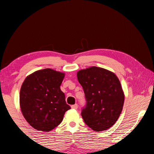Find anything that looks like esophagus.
<instances>
[{"label": "esophagus", "instance_id": "obj_1", "mask_svg": "<svg viewBox=\"0 0 154 154\" xmlns=\"http://www.w3.org/2000/svg\"><path fill=\"white\" fill-rule=\"evenodd\" d=\"M71 108L73 109H77L78 108V105H77V104H75V105H73L71 106Z\"/></svg>", "mask_w": 154, "mask_h": 154}]
</instances>
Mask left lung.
<instances>
[{
  "instance_id": "obj_1",
  "label": "left lung",
  "mask_w": 154,
  "mask_h": 154,
  "mask_svg": "<svg viewBox=\"0 0 154 154\" xmlns=\"http://www.w3.org/2000/svg\"><path fill=\"white\" fill-rule=\"evenodd\" d=\"M77 76L87 101L82 111L85 123L96 132L113 126L122 113L125 98L118 77L97 66L80 70Z\"/></svg>"
}]
</instances>
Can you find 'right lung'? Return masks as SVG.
<instances>
[{"mask_svg": "<svg viewBox=\"0 0 154 154\" xmlns=\"http://www.w3.org/2000/svg\"><path fill=\"white\" fill-rule=\"evenodd\" d=\"M64 72L51 69L38 70L26 77L20 93L23 116L34 128L49 132L58 126L71 109L60 90Z\"/></svg>", "mask_w": 154, "mask_h": 154, "instance_id": "1", "label": "right lung"}]
</instances>
